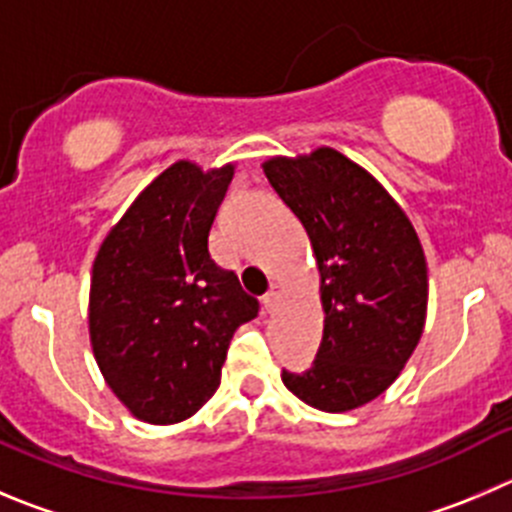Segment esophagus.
Returning <instances> with one entry per match:
<instances>
[{
    "label": "esophagus",
    "instance_id": "obj_1",
    "mask_svg": "<svg viewBox=\"0 0 512 512\" xmlns=\"http://www.w3.org/2000/svg\"><path fill=\"white\" fill-rule=\"evenodd\" d=\"M281 296H284V289H281V284H271L269 294L264 296V306H266V311H276V306H279Z\"/></svg>",
    "mask_w": 512,
    "mask_h": 512
}]
</instances>
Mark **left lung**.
Instances as JSON below:
<instances>
[{"mask_svg": "<svg viewBox=\"0 0 512 512\" xmlns=\"http://www.w3.org/2000/svg\"><path fill=\"white\" fill-rule=\"evenodd\" d=\"M264 173L311 241L324 337L286 389L324 412L384 392L415 352L427 316V261L415 226L374 175L334 148L271 158Z\"/></svg>", "mask_w": 512, "mask_h": 512, "instance_id": "8db88e82", "label": "left lung"}]
</instances>
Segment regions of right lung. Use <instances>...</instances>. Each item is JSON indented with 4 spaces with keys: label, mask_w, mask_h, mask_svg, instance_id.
I'll return each instance as SVG.
<instances>
[{
    "label": "right lung",
    "mask_w": 512,
    "mask_h": 512,
    "mask_svg": "<svg viewBox=\"0 0 512 512\" xmlns=\"http://www.w3.org/2000/svg\"><path fill=\"white\" fill-rule=\"evenodd\" d=\"M231 178V163H173L110 228L92 264V354L115 397L150 425H175L206 405L233 332L259 314L208 251Z\"/></svg>",
    "instance_id": "right-lung-1"
}]
</instances>
